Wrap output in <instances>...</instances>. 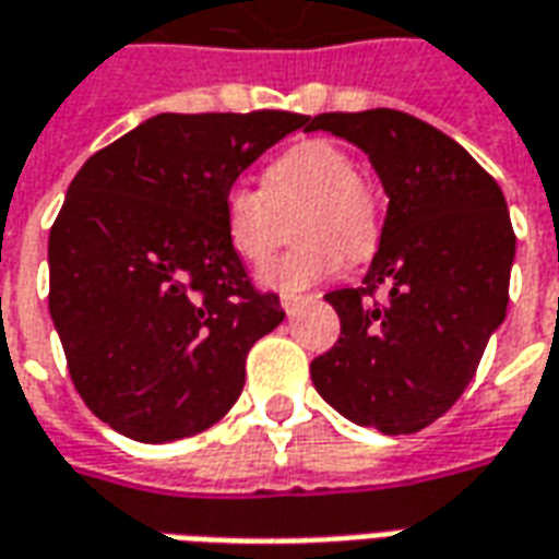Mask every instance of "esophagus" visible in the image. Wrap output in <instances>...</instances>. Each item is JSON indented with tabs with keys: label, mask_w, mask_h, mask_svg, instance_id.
<instances>
[{
	"label": "esophagus",
	"mask_w": 559,
	"mask_h": 559,
	"mask_svg": "<svg viewBox=\"0 0 559 559\" xmlns=\"http://www.w3.org/2000/svg\"><path fill=\"white\" fill-rule=\"evenodd\" d=\"M308 299H311V296H293V293H284V296H281V308H284L287 314H293V311L302 306V302H308Z\"/></svg>",
	"instance_id": "obj_1"
}]
</instances>
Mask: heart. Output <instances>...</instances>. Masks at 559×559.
I'll list each match as a JSON object with an SVG mask.
<instances>
[{"instance_id": "b5f03b06", "label": "heart", "mask_w": 559, "mask_h": 559, "mask_svg": "<svg viewBox=\"0 0 559 559\" xmlns=\"http://www.w3.org/2000/svg\"><path fill=\"white\" fill-rule=\"evenodd\" d=\"M296 239H306L275 257L260 281L272 290L296 293L342 272L347 253L366 257L378 241V202L357 175V163L333 142H299L269 163L263 190L233 185L221 212L229 248L248 263H263L275 251L281 217L296 202Z\"/></svg>"}]
</instances>
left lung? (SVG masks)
<instances>
[{
  "label": "left lung",
  "mask_w": 559,
  "mask_h": 559,
  "mask_svg": "<svg viewBox=\"0 0 559 559\" xmlns=\"http://www.w3.org/2000/svg\"><path fill=\"white\" fill-rule=\"evenodd\" d=\"M311 130L357 144L390 199L360 287L326 293L342 335L311 362V381L357 427L417 432L463 396L506 320L509 205L466 147L412 115L335 111ZM378 286L384 304L373 302Z\"/></svg>",
  "instance_id": "8db88e82"
}]
</instances>
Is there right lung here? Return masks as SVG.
Segmentation results:
<instances>
[{
	"label": "right lung",
	"mask_w": 559,
	"mask_h": 559,
	"mask_svg": "<svg viewBox=\"0 0 559 559\" xmlns=\"http://www.w3.org/2000/svg\"><path fill=\"white\" fill-rule=\"evenodd\" d=\"M311 117L157 115L69 185L48 241L50 318L81 400L135 442L197 436L236 405L257 338L284 320L229 248L221 202Z\"/></svg>",
	"instance_id": "obj_1"
}]
</instances>
